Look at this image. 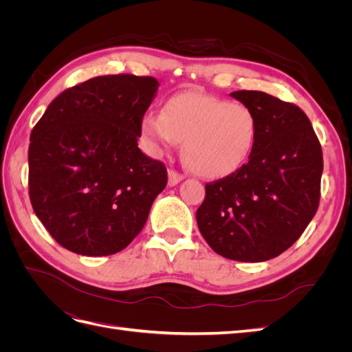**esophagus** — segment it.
Wrapping results in <instances>:
<instances>
[{
  "instance_id": "esophagus-1",
  "label": "esophagus",
  "mask_w": 352,
  "mask_h": 352,
  "mask_svg": "<svg viewBox=\"0 0 352 352\" xmlns=\"http://www.w3.org/2000/svg\"><path fill=\"white\" fill-rule=\"evenodd\" d=\"M167 175H168V186H175L184 180V175L177 173L176 170H168Z\"/></svg>"
}]
</instances>
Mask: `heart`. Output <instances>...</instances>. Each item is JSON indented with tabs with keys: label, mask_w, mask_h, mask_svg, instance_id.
<instances>
[{
	"label": "heart",
	"mask_w": 352,
	"mask_h": 352,
	"mask_svg": "<svg viewBox=\"0 0 352 352\" xmlns=\"http://www.w3.org/2000/svg\"><path fill=\"white\" fill-rule=\"evenodd\" d=\"M257 131L247 105L201 92L173 95L162 113H146L141 122L142 135L157 151L184 141L186 164L207 179L230 176L247 163Z\"/></svg>",
	"instance_id": "1"
}]
</instances>
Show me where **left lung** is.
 <instances>
[{
    "label": "left lung",
    "mask_w": 352,
    "mask_h": 352,
    "mask_svg": "<svg viewBox=\"0 0 352 352\" xmlns=\"http://www.w3.org/2000/svg\"><path fill=\"white\" fill-rule=\"evenodd\" d=\"M257 120L248 163L206 185L197 210L201 235L221 257L258 263L301 236L320 199L322 146L305 113L261 91H236Z\"/></svg>",
    "instance_id": "1"
}]
</instances>
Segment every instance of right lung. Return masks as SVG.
Here are the masks:
<instances>
[{"mask_svg": "<svg viewBox=\"0 0 352 352\" xmlns=\"http://www.w3.org/2000/svg\"><path fill=\"white\" fill-rule=\"evenodd\" d=\"M160 83L98 76L61 92L30 133L29 197L61 247L88 257L122 251L167 185L163 163L138 148Z\"/></svg>", "mask_w": 352, "mask_h": 352, "instance_id": "1", "label": "right lung"}]
</instances>
